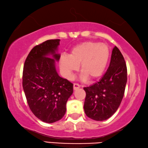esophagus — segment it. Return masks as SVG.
I'll return each instance as SVG.
<instances>
[{"mask_svg": "<svg viewBox=\"0 0 148 148\" xmlns=\"http://www.w3.org/2000/svg\"><path fill=\"white\" fill-rule=\"evenodd\" d=\"M80 87V86L77 84H74V90H77Z\"/></svg>", "mask_w": 148, "mask_h": 148, "instance_id": "1", "label": "esophagus"}]
</instances>
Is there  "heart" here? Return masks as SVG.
I'll use <instances>...</instances> for the list:
<instances>
[{"label": "heart", "instance_id": "b5f03b06", "mask_svg": "<svg viewBox=\"0 0 148 148\" xmlns=\"http://www.w3.org/2000/svg\"><path fill=\"white\" fill-rule=\"evenodd\" d=\"M110 54V49L106 44L95 41L83 42L72 47L69 55H62L59 66L63 76L71 79L80 64L82 78L94 81L106 71Z\"/></svg>", "mask_w": 148, "mask_h": 148}]
</instances>
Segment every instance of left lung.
<instances>
[{
    "label": "left lung",
    "mask_w": 148,
    "mask_h": 148,
    "mask_svg": "<svg viewBox=\"0 0 148 148\" xmlns=\"http://www.w3.org/2000/svg\"><path fill=\"white\" fill-rule=\"evenodd\" d=\"M127 80L124 57L115 46L106 73L99 82L84 88L86 92L84 106L86 116L96 121L110 118L121 104Z\"/></svg>",
    "instance_id": "1"
}]
</instances>
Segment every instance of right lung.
<instances>
[{"instance_id":"1","label":"right lung","mask_w":148,"mask_h":148,"mask_svg":"<svg viewBox=\"0 0 148 148\" xmlns=\"http://www.w3.org/2000/svg\"><path fill=\"white\" fill-rule=\"evenodd\" d=\"M59 42L48 40L34 46L23 66V88L27 103L35 116L48 123L62 118L73 92V84L56 71V61L61 57L56 53Z\"/></svg>"}]
</instances>
